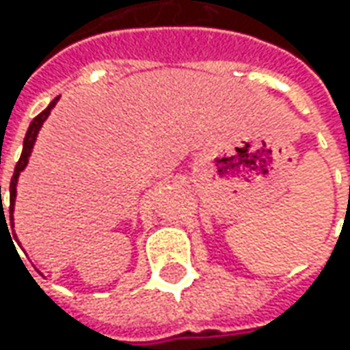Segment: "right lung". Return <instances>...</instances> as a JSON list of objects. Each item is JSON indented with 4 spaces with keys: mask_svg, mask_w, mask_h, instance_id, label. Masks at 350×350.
Returning a JSON list of instances; mask_svg holds the SVG:
<instances>
[{
    "mask_svg": "<svg viewBox=\"0 0 350 350\" xmlns=\"http://www.w3.org/2000/svg\"><path fill=\"white\" fill-rule=\"evenodd\" d=\"M60 97H56L54 101L48 105L46 109L40 113L38 116H34L33 122H31V126L27 130V134H25V142H23V154H21L19 161H17V165H15V173H13V177H11V185H9V214H11V226H13V210H15V196H17V181H19V175L23 169L27 167V163H29V157H31V152H33V146L34 142H36V136H38V130L42 128V122L46 120L48 115H50V111L56 107V103H58ZM0 202H1V187H0ZM3 212V208H1ZM3 218H5V212L1 214Z\"/></svg>",
    "mask_w": 350,
    "mask_h": 350,
    "instance_id": "add662e5",
    "label": "right lung"
}]
</instances>
